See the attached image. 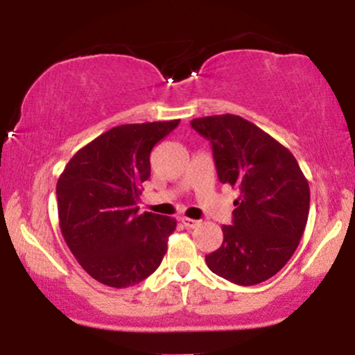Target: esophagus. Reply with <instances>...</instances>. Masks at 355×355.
Here are the masks:
<instances>
[{
	"instance_id": "1",
	"label": "esophagus",
	"mask_w": 355,
	"mask_h": 355,
	"mask_svg": "<svg viewBox=\"0 0 355 355\" xmlns=\"http://www.w3.org/2000/svg\"><path fill=\"white\" fill-rule=\"evenodd\" d=\"M180 222L187 227V229H195V227H197L198 223H200V222H198V220H193V218H189V217H182Z\"/></svg>"
}]
</instances>
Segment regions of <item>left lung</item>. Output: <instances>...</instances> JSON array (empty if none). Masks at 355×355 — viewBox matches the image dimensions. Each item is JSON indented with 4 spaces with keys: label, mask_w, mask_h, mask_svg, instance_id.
<instances>
[{
    "label": "left lung",
    "mask_w": 355,
    "mask_h": 355,
    "mask_svg": "<svg viewBox=\"0 0 355 355\" xmlns=\"http://www.w3.org/2000/svg\"><path fill=\"white\" fill-rule=\"evenodd\" d=\"M210 140L218 180L240 191L222 247L205 257L214 274L237 285L266 282L288 262L307 225L311 190L295 157L239 115L191 120Z\"/></svg>",
    "instance_id": "8db88e82"
}]
</instances>
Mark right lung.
I'll return each mask as SVG.
<instances>
[{"label": "right lung", "mask_w": 355, "mask_h": 355, "mask_svg": "<svg viewBox=\"0 0 355 355\" xmlns=\"http://www.w3.org/2000/svg\"><path fill=\"white\" fill-rule=\"evenodd\" d=\"M180 120L120 125L73 155L56 183L60 230L95 280L125 288L162 263L177 220L138 211L150 152Z\"/></svg>", "instance_id": "obj_1"}]
</instances>
